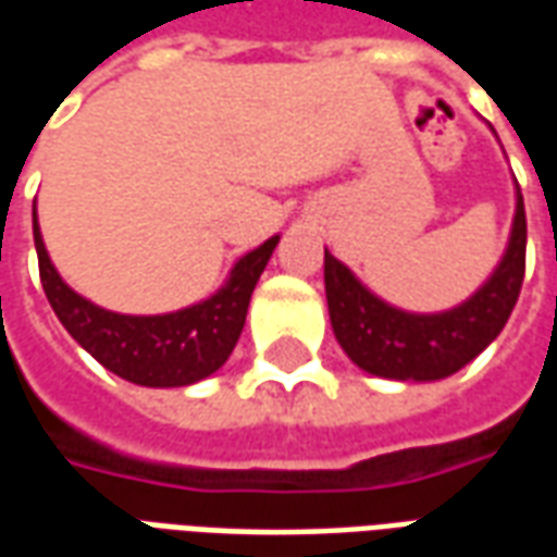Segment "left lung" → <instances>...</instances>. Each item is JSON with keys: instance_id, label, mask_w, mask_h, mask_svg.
<instances>
[{"instance_id": "1", "label": "left lung", "mask_w": 557, "mask_h": 557, "mask_svg": "<svg viewBox=\"0 0 557 557\" xmlns=\"http://www.w3.org/2000/svg\"><path fill=\"white\" fill-rule=\"evenodd\" d=\"M525 202L516 187L510 242L492 277L444 313H406L363 286L325 250V295L334 337L363 373L397 382H438L474 361L502 334L525 277Z\"/></svg>"}]
</instances>
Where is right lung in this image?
<instances>
[{
  "instance_id": "1",
  "label": "right lung",
  "mask_w": 557,
  "mask_h": 557,
  "mask_svg": "<svg viewBox=\"0 0 557 557\" xmlns=\"http://www.w3.org/2000/svg\"><path fill=\"white\" fill-rule=\"evenodd\" d=\"M32 232L41 286L59 322L110 373L143 387H184L218 373L242 337L250 295L280 242L274 235L244 253L226 283L206 301L175 313L127 315L91 304L59 277L44 247L38 214H32Z\"/></svg>"
}]
</instances>
